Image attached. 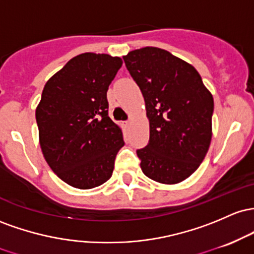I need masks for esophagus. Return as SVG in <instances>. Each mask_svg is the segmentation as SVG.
<instances>
[{
    "label": "esophagus",
    "instance_id": "1",
    "mask_svg": "<svg viewBox=\"0 0 254 254\" xmlns=\"http://www.w3.org/2000/svg\"><path fill=\"white\" fill-rule=\"evenodd\" d=\"M130 125V121H126V126H129Z\"/></svg>",
    "mask_w": 254,
    "mask_h": 254
}]
</instances>
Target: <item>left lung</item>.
Wrapping results in <instances>:
<instances>
[{
	"mask_svg": "<svg viewBox=\"0 0 254 254\" xmlns=\"http://www.w3.org/2000/svg\"><path fill=\"white\" fill-rule=\"evenodd\" d=\"M144 96L149 144L136 151L151 180L175 185L199 168L212 138L213 98L192 64L169 51L146 47L124 56Z\"/></svg>",
	"mask_w": 254,
	"mask_h": 254,
	"instance_id": "1",
	"label": "left lung"
}]
</instances>
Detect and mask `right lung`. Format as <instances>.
<instances>
[{
  "label": "right lung",
  "instance_id": "right-lung-1",
  "mask_svg": "<svg viewBox=\"0 0 254 254\" xmlns=\"http://www.w3.org/2000/svg\"><path fill=\"white\" fill-rule=\"evenodd\" d=\"M122 60L108 54L75 56L47 81L36 109L39 144L54 173L79 190L101 186L113 175L125 145L108 116L107 91Z\"/></svg>",
  "mask_w": 254,
  "mask_h": 254
}]
</instances>
